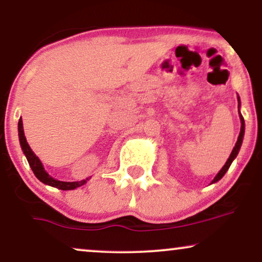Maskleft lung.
Here are the masks:
<instances>
[{
    "label": "left lung",
    "instance_id": "obj_1",
    "mask_svg": "<svg viewBox=\"0 0 262 262\" xmlns=\"http://www.w3.org/2000/svg\"><path fill=\"white\" fill-rule=\"evenodd\" d=\"M239 106H241V102H239V98H238V114H239V119H241V131H239V135H238V138H237V142H236V144L234 146V149H232V151L230 154V156H229V159L227 160V162L223 166V168L220 170V173H218L214 179L212 180L211 184H214V182L220 181L222 178L224 177V174L227 173V170L229 169V167H230V164L232 163V161L235 160V157L237 156V154L239 151V148H241L242 145V141H243V136H245V119H243L241 112H239Z\"/></svg>",
    "mask_w": 262,
    "mask_h": 262
}]
</instances>
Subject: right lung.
Returning a JSON list of instances; mask_svg holds the SVG:
<instances>
[{"instance_id": "obj_1", "label": "right lung", "mask_w": 262, "mask_h": 262, "mask_svg": "<svg viewBox=\"0 0 262 262\" xmlns=\"http://www.w3.org/2000/svg\"><path fill=\"white\" fill-rule=\"evenodd\" d=\"M17 130H19V141H20V145L21 149L26 156V159L28 161V164H30L31 169L33 170V173L35 177H37L39 180H40L42 184L52 186V187L63 189V191H69V189H75L80 186L84 185L85 182L88 181V179L82 181H75V182H67V181H59L53 179L52 177L46 173V170L44 169V166H42L40 160L38 159V156L32 151V149L28 145V143L26 141V137H25L24 134V126H23V119H19V124H17Z\"/></svg>"}]
</instances>
